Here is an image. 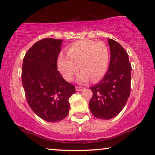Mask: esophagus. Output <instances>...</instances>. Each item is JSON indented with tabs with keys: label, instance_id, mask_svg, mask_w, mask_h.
Returning a JSON list of instances; mask_svg holds the SVG:
<instances>
[{
	"label": "esophagus",
	"instance_id": "1",
	"mask_svg": "<svg viewBox=\"0 0 155 155\" xmlns=\"http://www.w3.org/2000/svg\"><path fill=\"white\" fill-rule=\"evenodd\" d=\"M76 90H77V91L79 92V91H83V90H84V87H79V86H77V87H76Z\"/></svg>",
	"mask_w": 155,
	"mask_h": 155
}]
</instances>
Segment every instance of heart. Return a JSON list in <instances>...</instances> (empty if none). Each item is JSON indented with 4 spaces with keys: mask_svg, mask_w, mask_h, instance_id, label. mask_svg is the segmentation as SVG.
Instances as JSON below:
<instances>
[{
    "mask_svg": "<svg viewBox=\"0 0 155 155\" xmlns=\"http://www.w3.org/2000/svg\"><path fill=\"white\" fill-rule=\"evenodd\" d=\"M68 56L60 55L58 67L62 75L68 81H71L78 70V81L84 84L92 79L97 81L102 78L108 68L110 52L104 42L84 40L71 45L67 51Z\"/></svg>",
    "mask_w": 155,
    "mask_h": 155,
    "instance_id": "obj_1",
    "label": "heart"
}]
</instances>
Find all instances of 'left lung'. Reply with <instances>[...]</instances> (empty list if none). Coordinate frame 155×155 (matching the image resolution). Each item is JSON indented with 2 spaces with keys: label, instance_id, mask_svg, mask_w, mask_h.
<instances>
[{
  "label": "left lung",
  "instance_id": "8db88e82",
  "mask_svg": "<svg viewBox=\"0 0 155 155\" xmlns=\"http://www.w3.org/2000/svg\"><path fill=\"white\" fill-rule=\"evenodd\" d=\"M110 60L107 73L100 82L91 87L89 108L94 117L114 118L125 106L131 90V65L127 53L116 41L108 40Z\"/></svg>",
  "mask_w": 155,
  "mask_h": 155
}]
</instances>
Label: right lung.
<instances>
[{
  "instance_id": "add662e5",
  "label": "right lung",
  "mask_w": 155,
  "mask_h": 155,
  "mask_svg": "<svg viewBox=\"0 0 155 155\" xmlns=\"http://www.w3.org/2000/svg\"><path fill=\"white\" fill-rule=\"evenodd\" d=\"M62 40L45 38L37 41L25 55L21 80L27 102L33 111L50 122L61 121L70 110L74 85L67 82L58 71L57 60Z\"/></svg>"
}]
</instances>
